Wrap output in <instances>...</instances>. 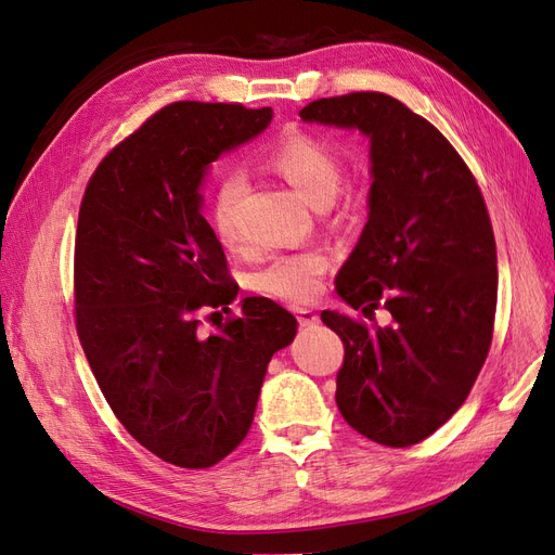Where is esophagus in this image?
<instances>
[{
  "label": "esophagus",
  "instance_id": "obj_1",
  "mask_svg": "<svg viewBox=\"0 0 555 555\" xmlns=\"http://www.w3.org/2000/svg\"><path fill=\"white\" fill-rule=\"evenodd\" d=\"M293 313L297 315V323L301 327H311V325H318V313L313 309H307V307H293Z\"/></svg>",
  "mask_w": 555,
  "mask_h": 555
}]
</instances>
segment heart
Instances as JSON below:
<instances>
[{
	"instance_id": "b5f03b06",
	"label": "heart",
	"mask_w": 555,
	"mask_h": 555,
	"mask_svg": "<svg viewBox=\"0 0 555 555\" xmlns=\"http://www.w3.org/2000/svg\"><path fill=\"white\" fill-rule=\"evenodd\" d=\"M267 166L295 186L315 207H327L336 198L344 180V158L323 135L293 129L283 133L267 152ZM246 191V177L240 168H228L209 201V223L214 235L232 251L244 248L240 205ZM330 267V256L318 246L283 251L267 258L251 276L254 291L281 301H309L320 288Z\"/></svg>"
}]
</instances>
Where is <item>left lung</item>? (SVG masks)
<instances>
[{
  "instance_id": "8db88e82",
  "label": "left lung",
  "mask_w": 555,
  "mask_h": 555,
  "mask_svg": "<svg viewBox=\"0 0 555 555\" xmlns=\"http://www.w3.org/2000/svg\"><path fill=\"white\" fill-rule=\"evenodd\" d=\"M304 121L371 138L369 221L336 293L387 327L323 311L344 341L336 405L387 447L431 436L468 399L493 338L495 240L470 168L431 121L383 92L311 101Z\"/></svg>"
}]
</instances>
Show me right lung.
Segmentation results:
<instances>
[{
  "label": "right lung",
  "mask_w": 555,
  "mask_h": 555,
  "mask_svg": "<svg viewBox=\"0 0 555 555\" xmlns=\"http://www.w3.org/2000/svg\"><path fill=\"white\" fill-rule=\"evenodd\" d=\"M272 108L177 101L113 147L89 180L76 230L74 297L85 357L121 426L172 466L203 470L251 428L272 354L297 320L267 297L242 299L201 214L211 160L251 140Z\"/></svg>",
  "instance_id": "obj_1"
}]
</instances>
